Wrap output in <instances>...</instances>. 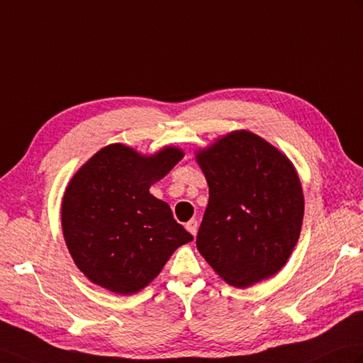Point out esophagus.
<instances>
[{"label":"esophagus","mask_w":363,"mask_h":363,"mask_svg":"<svg viewBox=\"0 0 363 363\" xmlns=\"http://www.w3.org/2000/svg\"><path fill=\"white\" fill-rule=\"evenodd\" d=\"M185 229H187L193 237H195L196 232H198V221L196 220H190L187 224H185Z\"/></svg>","instance_id":"obj_1"}]
</instances>
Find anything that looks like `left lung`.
<instances>
[{"label": "left lung", "mask_w": 363, "mask_h": 363, "mask_svg": "<svg viewBox=\"0 0 363 363\" xmlns=\"http://www.w3.org/2000/svg\"><path fill=\"white\" fill-rule=\"evenodd\" d=\"M196 161L208 184L199 254L237 288L275 275L296 247L305 213L296 167L246 130L199 150Z\"/></svg>", "instance_id": "8db88e82"}]
</instances>
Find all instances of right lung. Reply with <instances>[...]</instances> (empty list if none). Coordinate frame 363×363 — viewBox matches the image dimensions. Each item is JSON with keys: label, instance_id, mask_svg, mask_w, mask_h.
I'll return each mask as SVG.
<instances>
[{"label": "right lung", "instance_id": "1", "mask_svg": "<svg viewBox=\"0 0 363 363\" xmlns=\"http://www.w3.org/2000/svg\"><path fill=\"white\" fill-rule=\"evenodd\" d=\"M184 157L165 147L142 156L122 143L108 145L72 176L62 201V229L80 271L121 296L145 288L173 252L193 240L167 202L150 193Z\"/></svg>", "mask_w": 363, "mask_h": 363}]
</instances>
